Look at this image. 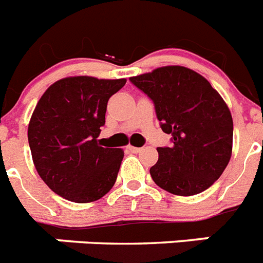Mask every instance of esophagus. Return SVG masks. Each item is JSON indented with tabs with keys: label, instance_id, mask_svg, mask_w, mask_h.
Masks as SVG:
<instances>
[{
	"label": "esophagus",
	"instance_id": "obj_1",
	"mask_svg": "<svg viewBox=\"0 0 263 263\" xmlns=\"http://www.w3.org/2000/svg\"><path fill=\"white\" fill-rule=\"evenodd\" d=\"M127 150H129L130 153H134V154H137V153H140L141 150V147H134V146H127Z\"/></svg>",
	"mask_w": 263,
	"mask_h": 263
}]
</instances>
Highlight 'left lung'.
I'll use <instances>...</instances> for the list:
<instances>
[{"instance_id": "obj_1", "label": "left lung", "mask_w": 263, "mask_h": 263, "mask_svg": "<svg viewBox=\"0 0 263 263\" xmlns=\"http://www.w3.org/2000/svg\"><path fill=\"white\" fill-rule=\"evenodd\" d=\"M153 101L170 146L158 147L154 182L176 196H194L221 177L232 156L233 118L209 81L183 66H165L130 78Z\"/></svg>"}]
</instances>
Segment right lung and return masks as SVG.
Returning a JSON list of instances; mask_svg holds the SVG:
<instances>
[{
	"label": "right lung",
	"mask_w": 263,
	"mask_h": 263,
	"mask_svg": "<svg viewBox=\"0 0 263 263\" xmlns=\"http://www.w3.org/2000/svg\"><path fill=\"white\" fill-rule=\"evenodd\" d=\"M126 80L69 77L51 85L28 129L33 162L44 182L69 201L86 203L116 183L123 152L98 143L109 98Z\"/></svg>",
	"instance_id": "right-lung-1"
}]
</instances>
